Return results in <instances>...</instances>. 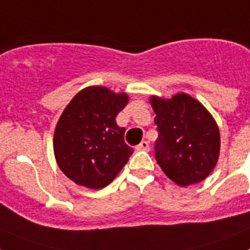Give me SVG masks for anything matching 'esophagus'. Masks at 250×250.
<instances>
[{
	"label": "esophagus",
	"mask_w": 250,
	"mask_h": 250,
	"mask_svg": "<svg viewBox=\"0 0 250 250\" xmlns=\"http://www.w3.org/2000/svg\"><path fill=\"white\" fill-rule=\"evenodd\" d=\"M136 150H139V151H149V150H150L149 143H147V141H145V140H143L140 144L136 146Z\"/></svg>",
	"instance_id": "1"
}]
</instances>
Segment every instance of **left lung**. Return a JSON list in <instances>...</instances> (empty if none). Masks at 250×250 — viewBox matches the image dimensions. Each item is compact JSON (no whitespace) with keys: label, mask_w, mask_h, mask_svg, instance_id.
I'll return each instance as SVG.
<instances>
[{"label":"left lung","mask_w":250,"mask_h":250,"mask_svg":"<svg viewBox=\"0 0 250 250\" xmlns=\"http://www.w3.org/2000/svg\"><path fill=\"white\" fill-rule=\"evenodd\" d=\"M159 136L155 159L165 175L180 187L203 182L215 167L219 129L210 112L187 94L169 100L150 98Z\"/></svg>","instance_id":"obj_1"}]
</instances>
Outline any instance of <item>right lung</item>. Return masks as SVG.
<instances>
[{
	"mask_svg": "<svg viewBox=\"0 0 250 250\" xmlns=\"http://www.w3.org/2000/svg\"><path fill=\"white\" fill-rule=\"evenodd\" d=\"M127 103L124 92L90 86L75 95L60 116L55 158L61 171L77 185L103 189L127 163L134 149L125 144V127L115 120Z\"/></svg>",
	"mask_w": 250,
	"mask_h": 250,
	"instance_id": "obj_1",
	"label": "right lung"
}]
</instances>
